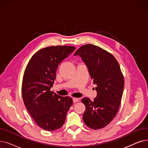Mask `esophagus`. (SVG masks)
<instances>
[{"instance_id": "1", "label": "esophagus", "mask_w": 148, "mask_h": 148, "mask_svg": "<svg viewBox=\"0 0 148 148\" xmlns=\"http://www.w3.org/2000/svg\"><path fill=\"white\" fill-rule=\"evenodd\" d=\"M73 103H75L79 101V99L78 98H73Z\"/></svg>"}]
</instances>
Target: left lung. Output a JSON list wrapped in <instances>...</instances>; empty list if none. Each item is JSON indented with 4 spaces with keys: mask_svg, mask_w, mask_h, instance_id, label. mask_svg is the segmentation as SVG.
Returning a JSON list of instances; mask_svg holds the SVG:
<instances>
[{
    "mask_svg": "<svg viewBox=\"0 0 148 148\" xmlns=\"http://www.w3.org/2000/svg\"><path fill=\"white\" fill-rule=\"evenodd\" d=\"M79 55L88 67L93 83L97 85V97L82 99L86 106L83 119L94 130L107 126L117 114L124 87L123 76L117 60L106 50L92 44L84 45L74 56Z\"/></svg>",
    "mask_w": 148,
    "mask_h": 148,
    "instance_id": "1",
    "label": "left lung"
}]
</instances>
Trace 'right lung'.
<instances>
[{"label":"right lung","mask_w":148,"mask_h":148,"mask_svg":"<svg viewBox=\"0 0 148 148\" xmlns=\"http://www.w3.org/2000/svg\"><path fill=\"white\" fill-rule=\"evenodd\" d=\"M73 46H51L37 51L25 69L22 83L23 102L37 125L46 131L60 128L73 105V99L51 91L60 62L72 53Z\"/></svg>","instance_id":"add662e5"}]
</instances>
